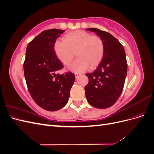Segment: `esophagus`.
Listing matches in <instances>:
<instances>
[{
	"instance_id": "esophagus-1",
	"label": "esophagus",
	"mask_w": 154,
	"mask_h": 154,
	"mask_svg": "<svg viewBox=\"0 0 154 154\" xmlns=\"http://www.w3.org/2000/svg\"><path fill=\"white\" fill-rule=\"evenodd\" d=\"M74 75H75L76 78H77L79 76H80V75H81V73H79V72H75V73H74Z\"/></svg>"
}]
</instances>
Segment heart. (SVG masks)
<instances>
[{
  "mask_svg": "<svg viewBox=\"0 0 154 154\" xmlns=\"http://www.w3.org/2000/svg\"><path fill=\"white\" fill-rule=\"evenodd\" d=\"M63 40L54 43V52L60 61L66 66L72 62L76 53L78 58L70 67L72 72H82L89 67L94 68L103 59L104 43L99 36L75 31L66 34Z\"/></svg>",
  "mask_w": 154,
  "mask_h": 154,
  "instance_id": "obj_1",
  "label": "heart"
}]
</instances>
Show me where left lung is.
Wrapping results in <instances>:
<instances>
[{
  "instance_id": "1",
  "label": "left lung",
  "mask_w": 154,
  "mask_h": 154,
  "mask_svg": "<svg viewBox=\"0 0 154 154\" xmlns=\"http://www.w3.org/2000/svg\"><path fill=\"white\" fill-rule=\"evenodd\" d=\"M103 41V59L94 71L86 74L88 78L85 87V96L91 105L97 109L112 106L122 94L127 73V62L123 46L109 32L88 28Z\"/></svg>"
}]
</instances>
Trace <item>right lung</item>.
Listing matches in <instances>:
<instances>
[{
  "instance_id": "add662e5",
  "label": "right lung",
  "mask_w": 154,
  "mask_h": 154,
  "mask_svg": "<svg viewBox=\"0 0 154 154\" xmlns=\"http://www.w3.org/2000/svg\"><path fill=\"white\" fill-rule=\"evenodd\" d=\"M64 31L45 30L32 39L26 49L24 72L27 88L35 103L48 111L61 109L67 104L75 80L71 72L57 74L63 66L55 54L54 44Z\"/></svg>"
}]
</instances>
